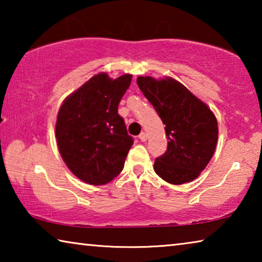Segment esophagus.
<instances>
[{"label": "esophagus", "mask_w": 262, "mask_h": 262, "mask_svg": "<svg viewBox=\"0 0 262 262\" xmlns=\"http://www.w3.org/2000/svg\"><path fill=\"white\" fill-rule=\"evenodd\" d=\"M139 139L142 141V142H145L148 140V135L145 134V133H141V134L139 135Z\"/></svg>", "instance_id": "esophagus-1"}]
</instances>
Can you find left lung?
<instances>
[{
  "instance_id": "left-lung-1",
  "label": "left lung",
  "mask_w": 262,
  "mask_h": 262,
  "mask_svg": "<svg viewBox=\"0 0 262 262\" xmlns=\"http://www.w3.org/2000/svg\"><path fill=\"white\" fill-rule=\"evenodd\" d=\"M136 82L165 125L167 149L155 161V172L173 185L198 178L215 152L219 128L214 113L173 78L140 76Z\"/></svg>"
}]
</instances>
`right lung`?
Segmentation results:
<instances>
[{
    "mask_svg": "<svg viewBox=\"0 0 262 262\" xmlns=\"http://www.w3.org/2000/svg\"><path fill=\"white\" fill-rule=\"evenodd\" d=\"M132 82L98 74L70 95L55 126L57 147L69 170L90 185H103L122 171L134 143L118 106Z\"/></svg>",
    "mask_w": 262,
    "mask_h": 262,
    "instance_id": "add662e5",
    "label": "right lung"
}]
</instances>
